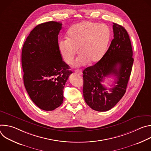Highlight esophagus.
Instances as JSON below:
<instances>
[{
  "label": "esophagus",
  "instance_id": "1",
  "mask_svg": "<svg viewBox=\"0 0 151 151\" xmlns=\"http://www.w3.org/2000/svg\"><path fill=\"white\" fill-rule=\"evenodd\" d=\"M75 72L76 73H77L78 74H79V75H82V71H81V70H79V69H78V70H75Z\"/></svg>",
  "mask_w": 151,
  "mask_h": 151
}]
</instances>
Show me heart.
<instances>
[{
	"label": "heart",
	"mask_w": 151,
	"mask_h": 151,
	"mask_svg": "<svg viewBox=\"0 0 151 151\" xmlns=\"http://www.w3.org/2000/svg\"><path fill=\"white\" fill-rule=\"evenodd\" d=\"M68 37L61 39L58 47L63 59L70 64L79 50L80 54L73 64L76 67L98 61L103 57L111 37L109 27L104 24L82 21L68 32Z\"/></svg>",
	"instance_id": "1"
}]
</instances>
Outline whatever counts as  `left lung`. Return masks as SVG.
<instances>
[{
	"instance_id": "left-lung-1",
	"label": "left lung",
	"mask_w": 151,
	"mask_h": 151,
	"mask_svg": "<svg viewBox=\"0 0 151 151\" xmlns=\"http://www.w3.org/2000/svg\"><path fill=\"white\" fill-rule=\"evenodd\" d=\"M114 39L99 61L83 71L84 100L91 109L99 112L110 110L124 95L134 61L130 37L122 26L113 23ZM116 78L111 89L102 84L104 78Z\"/></svg>"
}]
</instances>
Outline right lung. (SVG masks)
I'll return each mask as SVG.
<instances>
[{
  "label": "right lung",
  "mask_w": 151,
  "mask_h": 151,
  "mask_svg": "<svg viewBox=\"0 0 151 151\" xmlns=\"http://www.w3.org/2000/svg\"><path fill=\"white\" fill-rule=\"evenodd\" d=\"M61 28L62 24L56 21L37 25L22 49L26 90L33 102L44 111H53L63 103L64 87L72 73L59 50L58 35Z\"/></svg>",
  "instance_id": "add662e5"
}]
</instances>
